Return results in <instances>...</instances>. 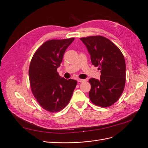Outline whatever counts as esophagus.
I'll return each mask as SVG.
<instances>
[{
  "instance_id": "1",
  "label": "esophagus",
  "mask_w": 148,
  "mask_h": 148,
  "mask_svg": "<svg viewBox=\"0 0 148 148\" xmlns=\"http://www.w3.org/2000/svg\"><path fill=\"white\" fill-rule=\"evenodd\" d=\"M77 81L79 83H83V82H85L86 81V79H78Z\"/></svg>"
}]
</instances>
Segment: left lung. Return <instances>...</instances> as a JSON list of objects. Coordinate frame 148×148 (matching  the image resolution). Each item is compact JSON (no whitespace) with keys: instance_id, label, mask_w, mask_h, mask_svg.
Returning <instances> with one entry per match:
<instances>
[{"instance_id":"8db88e82","label":"left lung","mask_w":148,"mask_h":148,"mask_svg":"<svg viewBox=\"0 0 148 148\" xmlns=\"http://www.w3.org/2000/svg\"><path fill=\"white\" fill-rule=\"evenodd\" d=\"M86 46L92 65L99 66L100 79L91 78L89 96L96 106L106 107L117 101L122 95L126 79V65L120 49L101 36L80 39Z\"/></svg>"}]
</instances>
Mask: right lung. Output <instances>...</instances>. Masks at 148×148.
<instances>
[{
  "instance_id": "1",
  "label": "right lung",
  "mask_w": 148,
  "mask_h": 148,
  "mask_svg": "<svg viewBox=\"0 0 148 148\" xmlns=\"http://www.w3.org/2000/svg\"><path fill=\"white\" fill-rule=\"evenodd\" d=\"M74 38L49 40L34 54L29 69V78L34 97L44 109L56 112L69 104L77 82L60 77L57 71L64 52Z\"/></svg>"
}]
</instances>
